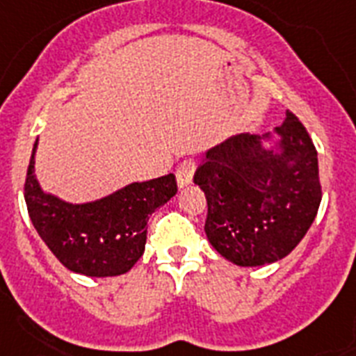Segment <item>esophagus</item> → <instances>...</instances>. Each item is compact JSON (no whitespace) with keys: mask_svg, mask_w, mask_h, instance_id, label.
<instances>
[{"mask_svg":"<svg viewBox=\"0 0 356 356\" xmlns=\"http://www.w3.org/2000/svg\"><path fill=\"white\" fill-rule=\"evenodd\" d=\"M196 163L193 160H184L176 169V181H178V187H187L189 184H193V176H195Z\"/></svg>","mask_w":356,"mask_h":356,"instance_id":"34e87169","label":"esophagus"}]
</instances>
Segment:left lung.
<instances>
[{"label": "left lung", "instance_id": "obj_1", "mask_svg": "<svg viewBox=\"0 0 356 356\" xmlns=\"http://www.w3.org/2000/svg\"><path fill=\"white\" fill-rule=\"evenodd\" d=\"M195 184L207 198L211 245L242 267L287 257L311 227L322 200L316 149L289 111L275 134H238L211 147Z\"/></svg>", "mask_w": 356, "mask_h": 356}]
</instances>
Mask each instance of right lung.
Returning a JSON list of instances; mask_svg holds the SVG:
<instances>
[{
	"instance_id": "obj_1",
	"label": "right lung",
	"mask_w": 356,
	"mask_h": 356,
	"mask_svg": "<svg viewBox=\"0 0 356 356\" xmlns=\"http://www.w3.org/2000/svg\"><path fill=\"white\" fill-rule=\"evenodd\" d=\"M38 140L26 169L25 202L32 225L67 269L85 277H118L145 251L149 216L176 195L175 175L134 181L113 195L70 204L40 187Z\"/></svg>"
}]
</instances>
